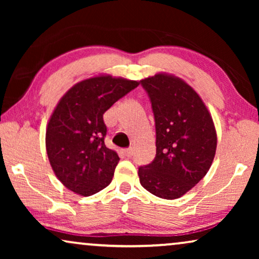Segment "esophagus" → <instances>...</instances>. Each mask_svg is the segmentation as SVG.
I'll list each match as a JSON object with an SVG mask.
<instances>
[{
  "instance_id": "esophagus-1",
  "label": "esophagus",
  "mask_w": 259,
  "mask_h": 259,
  "mask_svg": "<svg viewBox=\"0 0 259 259\" xmlns=\"http://www.w3.org/2000/svg\"><path fill=\"white\" fill-rule=\"evenodd\" d=\"M123 153H125L126 157H132L134 153V148H132V147L126 148V150H123Z\"/></svg>"
}]
</instances>
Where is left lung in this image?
Listing matches in <instances>:
<instances>
[{
  "instance_id": "left-lung-1",
  "label": "left lung",
  "mask_w": 259,
  "mask_h": 259,
  "mask_svg": "<svg viewBox=\"0 0 259 259\" xmlns=\"http://www.w3.org/2000/svg\"><path fill=\"white\" fill-rule=\"evenodd\" d=\"M150 98L155 123V153L138 175L144 189L176 199L200 182L211 167L217 134L206 106L193 88L166 74L140 81Z\"/></svg>"
}]
</instances>
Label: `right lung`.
Wrapping results in <instances>:
<instances>
[{"label":"right lung","instance_id":"obj_1","mask_svg":"<svg viewBox=\"0 0 259 259\" xmlns=\"http://www.w3.org/2000/svg\"><path fill=\"white\" fill-rule=\"evenodd\" d=\"M139 86L112 76H95L73 86L56 106L46 132L49 162L60 182L81 196L104 190L120 158L105 145L104 114Z\"/></svg>","mask_w":259,"mask_h":259}]
</instances>
